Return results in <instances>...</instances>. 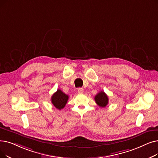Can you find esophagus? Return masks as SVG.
<instances>
[{
    "label": "esophagus",
    "instance_id": "34e87169",
    "mask_svg": "<svg viewBox=\"0 0 158 158\" xmlns=\"http://www.w3.org/2000/svg\"><path fill=\"white\" fill-rule=\"evenodd\" d=\"M77 92H78V93H79V94H83V92H84L83 88H79L77 89Z\"/></svg>",
    "mask_w": 158,
    "mask_h": 158
}]
</instances>
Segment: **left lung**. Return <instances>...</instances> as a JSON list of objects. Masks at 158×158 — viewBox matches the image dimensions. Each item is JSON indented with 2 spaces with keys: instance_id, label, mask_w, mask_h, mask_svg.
<instances>
[{
  "instance_id": "obj_1",
  "label": "left lung",
  "mask_w": 158,
  "mask_h": 158,
  "mask_svg": "<svg viewBox=\"0 0 158 158\" xmlns=\"http://www.w3.org/2000/svg\"><path fill=\"white\" fill-rule=\"evenodd\" d=\"M94 99L97 105L101 107H105L108 103V98L103 91H101L96 95Z\"/></svg>"
}]
</instances>
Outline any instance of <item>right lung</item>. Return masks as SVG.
Listing matches in <instances>:
<instances>
[{
  "instance_id": "right-lung-1",
  "label": "right lung",
  "mask_w": 158,
  "mask_h": 158,
  "mask_svg": "<svg viewBox=\"0 0 158 158\" xmlns=\"http://www.w3.org/2000/svg\"><path fill=\"white\" fill-rule=\"evenodd\" d=\"M68 95L65 94L61 91L60 89H58L56 92H55L52 96L51 101L53 106L58 110L63 109L68 100Z\"/></svg>"
}]
</instances>
